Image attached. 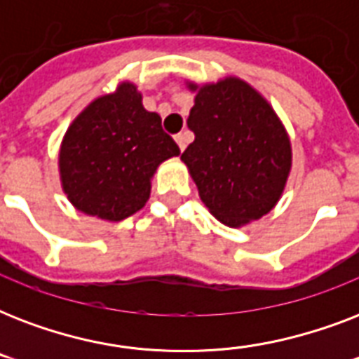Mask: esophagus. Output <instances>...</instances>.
Segmentation results:
<instances>
[{
  "instance_id": "esophagus-1",
  "label": "esophagus",
  "mask_w": 359,
  "mask_h": 359,
  "mask_svg": "<svg viewBox=\"0 0 359 359\" xmlns=\"http://www.w3.org/2000/svg\"><path fill=\"white\" fill-rule=\"evenodd\" d=\"M175 141H177V145H179L180 151H184L186 145H188V141H190V134H188V132H180V134L175 135Z\"/></svg>"
}]
</instances>
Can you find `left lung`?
Listing matches in <instances>:
<instances>
[{
	"label": "left lung",
	"instance_id": "left-lung-1",
	"mask_svg": "<svg viewBox=\"0 0 359 359\" xmlns=\"http://www.w3.org/2000/svg\"><path fill=\"white\" fill-rule=\"evenodd\" d=\"M186 86L196 93L188 117L196 140L180 160L201 201L227 227L266 216L283 196L292 168V147L278 114L235 76Z\"/></svg>",
	"mask_w": 359,
	"mask_h": 359
}]
</instances>
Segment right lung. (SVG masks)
I'll return each mask as SVG.
<instances>
[{"label":"right lung","instance_id":"right-lung-1","mask_svg":"<svg viewBox=\"0 0 359 359\" xmlns=\"http://www.w3.org/2000/svg\"><path fill=\"white\" fill-rule=\"evenodd\" d=\"M132 81L95 98L70 123L59 149V177L72 207L121 222L145 207L158 165L179 156L162 119L143 108Z\"/></svg>","mask_w":359,"mask_h":359}]
</instances>
